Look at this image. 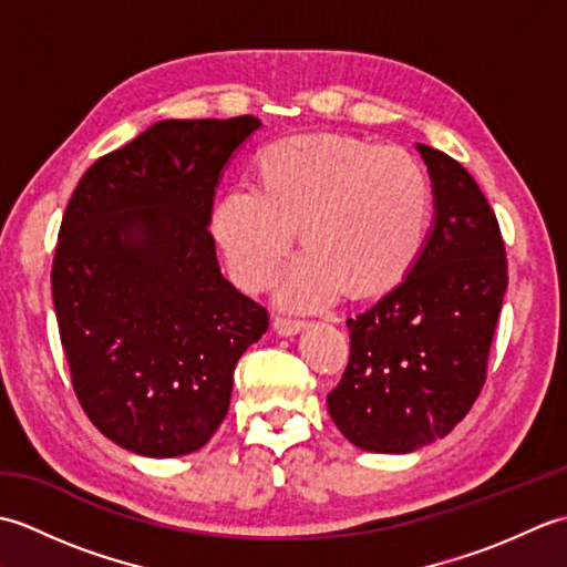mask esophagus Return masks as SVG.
<instances>
[{"label":"esophagus","mask_w":567,"mask_h":567,"mask_svg":"<svg viewBox=\"0 0 567 567\" xmlns=\"http://www.w3.org/2000/svg\"><path fill=\"white\" fill-rule=\"evenodd\" d=\"M272 329L280 333V336H297L299 331L305 329V321H297V319H287V317H275L272 321Z\"/></svg>","instance_id":"1"}]
</instances>
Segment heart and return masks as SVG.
Here are the masks:
<instances>
[{
    "label": "heart",
    "instance_id": "b5f03b06",
    "mask_svg": "<svg viewBox=\"0 0 567 567\" xmlns=\"http://www.w3.org/2000/svg\"><path fill=\"white\" fill-rule=\"evenodd\" d=\"M431 185L412 153L319 134L277 141L258 155V187H228L209 231L234 282L258 292L280 270L302 224L309 246L277 299L297 311L329 307L343 287L382 292L412 270L426 240Z\"/></svg>",
    "mask_w": 567,
    "mask_h": 567
}]
</instances>
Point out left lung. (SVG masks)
<instances>
[{"label": "left lung", "instance_id": "1", "mask_svg": "<svg viewBox=\"0 0 567 567\" xmlns=\"http://www.w3.org/2000/svg\"><path fill=\"white\" fill-rule=\"evenodd\" d=\"M433 219L402 282L355 319L351 358L327 396L333 424L370 453H412L443 439L483 390L507 292L504 244L465 167L416 143Z\"/></svg>", "mask_w": 567, "mask_h": 567}]
</instances>
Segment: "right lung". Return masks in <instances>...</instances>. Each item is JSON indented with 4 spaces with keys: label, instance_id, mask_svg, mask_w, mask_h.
Returning a JSON list of instances; mask_svg holds the SVG:
<instances>
[{
    "label": "right lung",
    "instance_id": "add662e5",
    "mask_svg": "<svg viewBox=\"0 0 567 567\" xmlns=\"http://www.w3.org/2000/svg\"><path fill=\"white\" fill-rule=\"evenodd\" d=\"M256 116L163 118L104 155L72 195L53 305L72 388L106 439L146 457L199 451L268 311L216 260L209 216Z\"/></svg>",
    "mask_w": 567,
    "mask_h": 567
}]
</instances>
